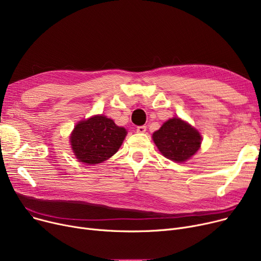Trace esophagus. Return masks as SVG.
<instances>
[{
	"label": "esophagus",
	"mask_w": 261,
	"mask_h": 261,
	"mask_svg": "<svg viewBox=\"0 0 261 261\" xmlns=\"http://www.w3.org/2000/svg\"><path fill=\"white\" fill-rule=\"evenodd\" d=\"M146 129H147L146 126H139L138 128H136V132H138V133H145Z\"/></svg>",
	"instance_id": "esophagus-1"
}]
</instances>
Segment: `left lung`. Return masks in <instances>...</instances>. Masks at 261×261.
Wrapping results in <instances>:
<instances>
[{
	"label": "left lung",
	"instance_id": "obj_1",
	"mask_svg": "<svg viewBox=\"0 0 261 261\" xmlns=\"http://www.w3.org/2000/svg\"><path fill=\"white\" fill-rule=\"evenodd\" d=\"M152 139L164 156L177 163L193 156L201 145L200 133L180 118L164 122Z\"/></svg>",
	"mask_w": 261,
	"mask_h": 261
}]
</instances>
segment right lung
Here are the masks:
<instances>
[{
  "mask_svg": "<svg viewBox=\"0 0 261 261\" xmlns=\"http://www.w3.org/2000/svg\"><path fill=\"white\" fill-rule=\"evenodd\" d=\"M127 131L103 115L82 120L76 125L71 144L76 158L88 165L101 163L117 152Z\"/></svg>",
  "mask_w": 261,
  "mask_h": 261,
  "instance_id": "obj_1",
  "label": "right lung"
}]
</instances>
